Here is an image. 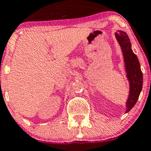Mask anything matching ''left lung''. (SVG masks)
I'll list each match as a JSON object with an SVG mask.
<instances>
[{"label": "left lung", "mask_w": 151, "mask_h": 151, "mask_svg": "<svg viewBox=\"0 0 151 151\" xmlns=\"http://www.w3.org/2000/svg\"><path fill=\"white\" fill-rule=\"evenodd\" d=\"M115 38L122 48L124 57L125 71L129 82V95L126 103V112H129L137 103L143 86V74L137 55L132 49V44L126 32L119 30Z\"/></svg>", "instance_id": "obj_1"}]
</instances>
